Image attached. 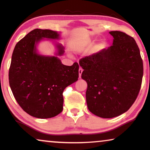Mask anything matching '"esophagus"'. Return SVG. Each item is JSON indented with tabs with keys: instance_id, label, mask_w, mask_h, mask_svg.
Masks as SVG:
<instances>
[{
	"instance_id": "obj_1",
	"label": "esophagus",
	"mask_w": 150,
	"mask_h": 150,
	"mask_svg": "<svg viewBox=\"0 0 150 150\" xmlns=\"http://www.w3.org/2000/svg\"><path fill=\"white\" fill-rule=\"evenodd\" d=\"M83 69H82L81 67H80L79 69V78H81V74H82V73H83Z\"/></svg>"
}]
</instances>
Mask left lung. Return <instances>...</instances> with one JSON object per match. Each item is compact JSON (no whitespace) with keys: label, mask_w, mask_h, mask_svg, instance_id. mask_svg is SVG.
<instances>
[{"label":"left lung","mask_w":150,"mask_h":150,"mask_svg":"<svg viewBox=\"0 0 150 150\" xmlns=\"http://www.w3.org/2000/svg\"><path fill=\"white\" fill-rule=\"evenodd\" d=\"M112 45L80 59L87 83L88 109L102 118H112L126 112L140 91L143 60L134 39L122 31H110Z\"/></svg>","instance_id":"obj_1"}]
</instances>
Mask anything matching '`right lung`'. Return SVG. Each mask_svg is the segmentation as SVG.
I'll return each mask as SVG.
<instances>
[{
    "mask_svg": "<svg viewBox=\"0 0 150 150\" xmlns=\"http://www.w3.org/2000/svg\"><path fill=\"white\" fill-rule=\"evenodd\" d=\"M56 31L36 28L16 44L9 70V82L18 104L37 118H51L63 110V92L79 78V65H63L57 57L36 53V44L43 38L59 39ZM59 55L64 52L58 46Z\"/></svg>",
    "mask_w": 150,
    "mask_h": 150,
    "instance_id": "right-lung-1",
    "label": "right lung"
}]
</instances>
